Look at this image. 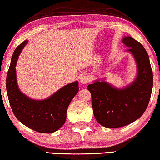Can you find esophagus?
<instances>
[{
	"instance_id": "1",
	"label": "esophagus",
	"mask_w": 160,
	"mask_h": 160,
	"mask_svg": "<svg viewBox=\"0 0 160 160\" xmlns=\"http://www.w3.org/2000/svg\"><path fill=\"white\" fill-rule=\"evenodd\" d=\"M80 82H81L82 84H87L88 82L90 81L91 79L88 75L84 74V75H82L81 77H80Z\"/></svg>"
}]
</instances>
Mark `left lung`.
<instances>
[{
	"mask_svg": "<svg viewBox=\"0 0 160 160\" xmlns=\"http://www.w3.org/2000/svg\"><path fill=\"white\" fill-rule=\"evenodd\" d=\"M122 43L129 47L127 52L134 56L137 76L132 83L117 88L104 80H96L87 87L92 94L95 119L102 126L120 128L134 122L145 111L153 88V72L146 50L131 37H125Z\"/></svg>",
	"mask_w": 160,
	"mask_h": 160,
	"instance_id": "left-lung-1",
	"label": "left lung"
}]
</instances>
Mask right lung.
Segmentation results:
<instances>
[{
    "instance_id": "right-lung-1",
    "label": "right lung",
    "mask_w": 160,
    "mask_h": 160,
    "mask_svg": "<svg viewBox=\"0 0 160 160\" xmlns=\"http://www.w3.org/2000/svg\"><path fill=\"white\" fill-rule=\"evenodd\" d=\"M24 40L15 48L7 76V92L12 110L20 122L40 133L50 134L63 125L71 101L79 91L78 81L62 87L49 98L35 100L19 90L16 79L15 66L22 49L27 44Z\"/></svg>"
}]
</instances>
